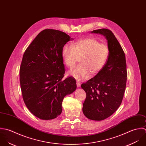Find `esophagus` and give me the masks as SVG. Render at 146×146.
Instances as JSON below:
<instances>
[{
  "label": "esophagus",
  "instance_id": "esophagus-1",
  "mask_svg": "<svg viewBox=\"0 0 146 146\" xmlns=\"http://www.w3.org/2000/svg\"><path fill=\"white\" fill-rule=\"evenodd\" d=\"M77 86L78 88H80V86H81V83L78 81H77Z\"/></svg>",
  "mask_w": 146,
  "mask_h": 146
}]
</instances>
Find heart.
Returning a JSON list of instances; mask_svg holds the SVG:
<instances>
[{"mask_svg":"<svg viewBox=\"0 0 146 146\" xmlns=\"http://www.w3.org/2000/svg\"><path fill=\"white\" fill-rule=\"evenodd\" d=\"M65 65L72 68L80 58L81 63L69 72V74L77 80L90 77L91 72L95 74L104 67L109 55L107 45L100 43L95 38L81 39L72 43L64 46L61 52Z\"/></svg>","mask_w":146,"mask_h":146,"instance_id":"b5f03b06","label":"heart"}]
</instances>
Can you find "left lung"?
I'll list each match as a JSON object with an SVG mask.
<instances>
[{"label":"left lung","instance_id":"obj_1","mask_svg":"<svg viewBox=\"0 0 146 146\" xmlns=\"http://www.w3.org/2000/svg\"><path fill=\"white\" fill-rule=\"evenodd\" d=\"M91 33L105 36L109 55L102 69L81 85L86 94L82 111L90 119L102 121L113 114L121 104L127 80L126 63L125 53L110 30H95Z\"/></svg>","mask_w":146,"mask_h":146}]
</instances>
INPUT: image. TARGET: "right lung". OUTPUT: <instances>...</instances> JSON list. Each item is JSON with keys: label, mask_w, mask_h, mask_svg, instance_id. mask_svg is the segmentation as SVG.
Instances as JSON below:
<instances>
[{"label": "right lung", "mask_w": 146, "mask_h": 146, "mask_svg": "<svg viewBox=\"0 0 146 146\" xmlns=\"http://www.w3.org/2000/svg\"><path fill=\"white\" fill-rule=\"evenodd\" d=\"M72 40L61 31L44 30L23 55L20 69L23 98L30 112L40 119H52L60 115L64 98L77 88L73 77L62 80L65 69L62 49Z\"/></svg>", "instance_id": "add662e5"}]
</instances>
